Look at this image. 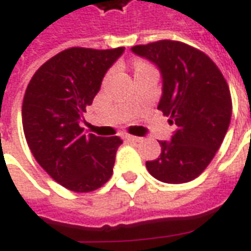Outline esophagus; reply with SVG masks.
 <instances>
[{
	"label": "esophagus",
	"instance_id": "obj_1",
	"mask_svg": "<svg viewBox=\"0 0 251 251\" xmlns=\"http://www.w3.org/2000/svg\"><path fill=\"white\" fill-rule=\"evenodd\" d=\"M126 139L129 141V142H142V138H139V136H134V135H126Z\"/></svg>",
	"mask_w": 251,
	"mask_h": 251
}]
</instances>
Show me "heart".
Masks as SVG:
<instances>
[{"instance_id": "heart-1", "label": "heart", "mask_w": 251, "mask_h": 251, "mask_svg": "<svg viewBox=\"0 0 251 251\" xmlns=\"http://www.w3.org/2000/svg\"><path fill=\"white\" fill-rule=\"evenodd\" d=\"M148 64L145 63H141V61H138V63L135 64V70H139V68H143V67H146Z\"/></svg>"}]
</instances>
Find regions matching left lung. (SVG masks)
Returning <instances> with one entry per match:
<instances>
[{
    "label": "left lung",
    "instance_id": "obj_1",
    "mask_svg": "<svg viewBox=\"0 0 251 251\" xmlns=\"http://www.w3.org/2000/svg\"><path fill=\"white\" fill-rule=\"evenodd\" d=\"M131 50L158 67V109L176 126L171 141H158V158L146 161L149 174L171 184L191 181L210 164L227 134L232 115L227 82L203 51L187 43L165 39Z\"/></svg>",
    "mask_w": 251,
    "mask_h": 251
}]
</instances>
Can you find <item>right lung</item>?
<instances>
[{"label": "right lung", "mask_w": 251, "mask_h": 251, "mask_svg": "<svg viewBox=\"0 0 251 251\" xmlns=\"http://www.w3.org/2000/svg\"><path fill=\"white\" fill-rule=\"evenodd\" d=\"M123 51L63 50L36 71L25 90L22 116L28 148L50 177L71 191H94L113 174L122 139L84 134L79 123Z\"/></svg>", "instance_id": "right-lung-1"}]
</instances>
